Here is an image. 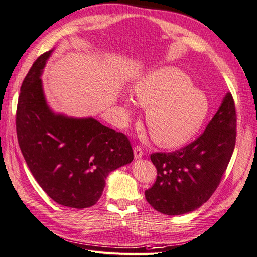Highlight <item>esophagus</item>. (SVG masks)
<instances>
[{"label": "esophagus", "instance_id": "34e87169", "mask_svg": "<svg viewBox=\"0 0 257 257\" xmlns=\"http://www.w3.org/2000/svg\"><path fill=\"white\" fill-rule=\"evenodd\" d=\"M144 152H143V148L140 145H136L134 147V157L135 159H140L143 157Z\"/></svg>", "mask_w": 257, "mask_h": 257}]
</instances>
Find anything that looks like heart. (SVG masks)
I'll return each instance as SVG.
<instances>
[{
	"label": "heart",
	"mask_w": 257,
	"mask_h": 257,
	"mask_svg": "<svg viewBox=\"0 0 257 257\" xmlns=\"http://www.w3.org/2000/svg\"><path fill=\"white\" fill-rule=\"evenodd\" d=\"M137 102L146 110V125L153 140L160 146L176 147L195 134L208 113L204 92L192 86V80L177 67H162L137 81ZM135 100L126 99L127 109Z\"/></svg>",
	"instance_id": "obj_1"
}]
</instances>
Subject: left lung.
<instances>
[{"mask_svg": "<svg viewBox=\"0 0 257 257\" xmlns=\"http://www.w3.org/2000/svg\"><path fill=\"white\" fill-rule=\"evenodd\" d=\"M236 111L232 95L195 141L171 153H153L156 182L145 191L149 205L161 214L183 215L208 201L220 184L233 154Z\"/></svg>", "mask_w": 257, "mask_h": 257, "instance_id": "8db88e82", "label": "left lung"}]
</instances>
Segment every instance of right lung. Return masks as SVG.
Wrapping results in <instances>:
<instances>
[{"instance_id": "1", "label": "right lung", "mask_w": 257, "mask_h": 257, "mask_svg": "<svg viewBox=\"0 0 257 257\" xmlns=\"http://www.w3.org/2000/svg\"><path fill=\"white\" fill-rule=\"evenodd\" d=\"M52 50L41 54L21 87L16 132L30 172L62 206L87 208L101 197L108 174L134 158L127 136L95 118L54 114L46 102L41 73Z\"/></svg>"}]
</instances>
